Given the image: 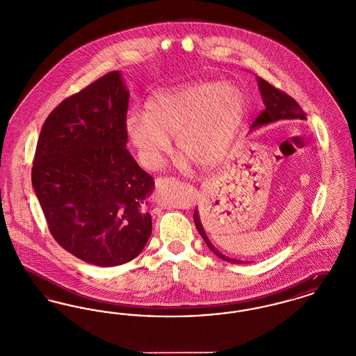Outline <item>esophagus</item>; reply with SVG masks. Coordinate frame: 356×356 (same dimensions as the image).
<instances>
[{
  "label": "esophagus",
  "instance_id": "1",
  "mask_svg": "<svg viewBox=\"0 0 356 356\" xmlns=\"http://www.w3.org/2000/svg\"><path fill=\"white\" fill-rule=\"evenodd\" d=\"M170 181V177H157L156 181H154V184H156V186H165V184H168Z\"/></svg>",
  "mask_w": 356,
  "mask_h": 356
}]
</instances>
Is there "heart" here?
Returning a JSON list of instances; mask_svg holds the SVG:
<instances>
[{
	"label": "heart",
	"instance_id": "1",
	"mask_svg": "<svg viewBox=\"0 0 356 356\" xmlns=\"http://www.w3.org/2000/svg\"><path fill=\"white\" fill-rule=\"evenodd\" d=\"M245 113V96L232 83L202 81L167 90L147 102V115L132 111L125 134L138 161L148 170L161 167L170 152V136L180 153L175 165L188 170L192 161L208 167L227 151Z\"/></svg>",
	"mask_w": 356,
	"mask_h": 356
}]
</instances>
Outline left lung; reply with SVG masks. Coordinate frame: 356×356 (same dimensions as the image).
<instances>
[{
  "label": "left lung",
  "instance_id": "obj_1",
  "mask_svg": "<svg viewBox=\"0 0 356 356\" xmlns=\"http://www.w3.org/2000/svg\"><path fill=\"white\" fill-rule=\"evenodd\" d=\"M256 80H257L259 90H260V95H261V99H263L264 109L257 116V119L254 120V122L251 127V131L259 129V128L266 127V125H270V124H273V122L280 121V120H307V116H305L303 109L300 108V105L295 102L292 97H289L287 93L282 92L280 89H276L275 86H272L270 83H267L261 77H256ZM193 220H195V225H196L199 234L203 237L205 244L208 245V248L213 254L219 256L222 260L228 261V263H234V264H243L244 263V261L237 260V259H231V257L221 254L220 251H218L215 248V245L212 244V241L208 238L205 231H204L203 224L200 220V215H199L197 208L193 212ZM245 263H250V261H245Z\"/></svg>",
  "mask_w": 356,
  "mask_h": 356
}]
</instances>
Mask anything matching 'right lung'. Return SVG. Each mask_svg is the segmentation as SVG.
Returning a JSON list of instances; mask_svg holds the SVG:
<instances>
[{"instance_id": "right-lung-1", "label": "right lung", "mask_w": 356, "mask_h": 356, "mask_svg": "<svg viewBox=\"0 0 356 356\" xmlns=\"http://www.w3.org/2000/svg\"><path fill=\"white\" fill-rule=\"evenodd\" d=\"M129 92L119 70L54 108L45 120L32 184L49 231L86 263L134 260L152 232L145 200L154 180L127 149Z\"/></svg>"}]
</instances>
